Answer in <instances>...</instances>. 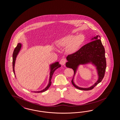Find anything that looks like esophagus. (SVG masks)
<instances>
[{
  "instance_id": "1",
  "label": "esophagus",
  "mask_w": 120,
  "mask_h": 120,
  "mask_svg": "<svg viewBox=\"0 0 120 120\" xmlns=\"http://www.w3.org/2000/svg\"><path fill=\"white\" fill-rule=\"evenodd\" d=\"M66 62V60L64 59H62L61 61H60V63L62 65H64Z\"/></svg>"
}]
</instances>
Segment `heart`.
<instances>
[{"label": "heart", "mask_w": 120, "mask_h": 120, "mask_svg": "<svg viewBox=\"0 0 120 120\" xmlns=\"http://www.w3.org/2000/svg\"><path fill=\"white\" fill-rule=\"evenodd\" d=\"M85 39L84 35L80 34L77 35H69L59 39L57 44L61 47L67 46L68 51L74 52L78 49L84 43Z\"/></svg>", "instance_id": "heart-1"}]
</instances>
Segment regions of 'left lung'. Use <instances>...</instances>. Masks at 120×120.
I'll use <instances>...</instances> for the list:
<instances>
[{"instance_id": "obj_1", "label": "left lung", "mask_w": 120, "mask_h": 120, "mask_svg": "<svg viewBox=\"0 0 120 120\" xmlns=\"http://www.w3.org/2000/svg\"><path fill=\"white\" fill-rule=\"evenodd\" d=\"M99 35H97L91 38V41L85 45L76 52L68 55L66 57L68 61L65 63L67 68L73 69L74 75L71 83L73 86L79 90L88 91L93 88L96 85L101 82L105 74L106 61L105 57V49L103 45ZM91 64L96 68L98 79L97 82L91 87L82 88L76 86L73 82V79L80 65Z\"/></svg>"}]
</instances>
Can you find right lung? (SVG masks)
I'll use <instances>...</instances> for the list:
<instances>
[{"mask_svg":"<svg viewBox=\"0 0 120 120\" xmlns=\"http://www.w3.org/2000/svg\"><path fill=\"white\" fill-rule=\"evenodd\" d=\"M22 47V44L21 43H18L17 46L15 47V49L14 50V52L13 53V55H12V68H13V71L14 74L15 75V77L16 78L15 75V61H16V59L17 58L19 53V52L20 51L21 48ZM61 66V64H59V61H57L56 62H54L53 63H52L51 64L49 65V69H50V75L49 79V83L47 85V86L43 89V90H41V91H34L32 92H34L36 93H40V92H42L45 91H46L48 90V89L49 88L50 85H51L52 82H51V79L52 77L53 74L54 72H55V71L59 68Z\"/></svg>","mask_w":120,"mask_h":120,"instance_id":"right-lung-1","label":"right lung"}]
</instances>
